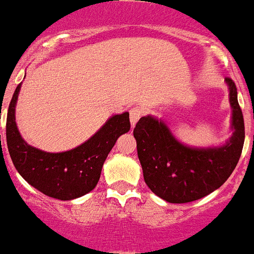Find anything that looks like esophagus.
<instances>
[{"mask_svg":"<svg viewBox=\"0 0 254 254\" xmlns=\"http://www.w3.org/2000/svg\"><path fill=\"white\" fill-rule=\"evenodd\" d=\"M129 115H130L131 127H134V125L137 124V121L140 119V116H142V108L140 107L130 108V111H129Z\"/></svg>","mask_w":254,"mask_h":254,"instance_id":"1","label":"esophagus"}]
</instances>
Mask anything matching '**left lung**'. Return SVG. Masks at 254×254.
I'll use <instances>...</instances> for the list:
<instances>
[{
    "instance_id": "obj_1",
    "label": "left lung",
    "mask_w": 254,
    "mask_h": 254,
    "mask_svg": "<svg viewBox=\"0 0 254 254\" xmlns=\"http://www.w3.org/2000/svg\"><path fill=\"white\" fill-rule=\"evenodd\" d=\"M232 107L234 133L225 146L195 148L174 138L167 124L153 116L140 117L133 134L144 182L155 195L174 204L209 195L227 181L242 155L246 131L236 85L226 77Z\"/></svg>"
}]
</instances>
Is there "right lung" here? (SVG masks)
<instances>
[{
    "label": "right lung",
    "instance_id": "1",
    "mask_svg": "<svg viewBox=\"0 0 254 254\" xmlns=\"http://www.w3.org/2000/svg\"><path fill=\"white\" fill-rule=\"evenodd\" d=\"M20 85L15 89L6 119L8 153L18 173L31 186L54 199L72 200L90 192L97 186L103 163L117 138L130 129L129 114L112 116L90 139L73 150L45 152L27 144L15 123Z\"/></svg>",
    "mask_w": 254,
    "mask_h": 254
}]
</instances>
